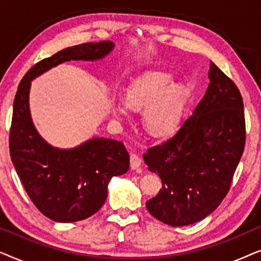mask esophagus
I'll use <instances>...</instances> for the list:
<instances>
[{"label":"esophagus","mask_w":261,"mask_h":261,"mask_svg":"<svg viewBox=\"0 0 261 261\" xmlns=\"http://www.w3.org/2000/svg\"><path fill=\"white\" fill-rule=\"evenodd\" d=\"M140 165H141V159L139 158V156L137 155V154H130V167L133 170H137V169H139V167H140Z\"/></svg>","instance_id":"34e87169"}]
</instances>
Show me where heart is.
<instances>
[{"label":"heart","instance_id":"heart-1","mask_svg":"<svg viewBox=\"0 0 261 261\" xmlns=\"http://www.w3.org/2000/svg\"><path fill=\"white\" fill-rule=\"evenodd\" d=\"M171 74L151 71L133 82L127 90L126 101H116L113 112L127 117L129 107L144 108L142 122L148 133L166 137L179 126L187 102V90L181 84H172Z\"/></svg>","mask_w":261,"mask_h":261}]
</instances>
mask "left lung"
<instances>
[{"mask_svg":"<svg viewBox=\"0 0 261 261\" xmlns=\"http://www.w3.org/2000/svg\"><path fill=\"white\" fill-rule=\"evenodd\" d=\"M204 96L177 133L144 154L163 187L146 208L172 227L210 215L230 188L245 148L244 102L234 82L210 62Z\"/></svg>","mask_w":261,"mask_h":261,"instance_id":"8db88e82","label":"left lung"}]
</instances>
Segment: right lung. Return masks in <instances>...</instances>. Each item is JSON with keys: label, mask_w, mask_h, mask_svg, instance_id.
Instances as JSON below:
<instances>
[{"label": "right lung", "mask_w": 261, "mask_h": 261, "mask_svg": "<svg viewBox=\"0 0 261 261\" xmlns=\"http://www.w3.org/2000/svg\"><path fill=\"white\" fill-rule=\"evenodd\" d=\"M114 46L113 41L87 42L40 60L24 74L14 98L10 158L32 202L56 222H76L97 213L107 199L110 179L129 169V154L122 142L107 138H92L73 148L49 145L32 121L31 83L62 63L105 58Z\"/></svg>", "instance_id": "right-lung-1"}]
</instances>
